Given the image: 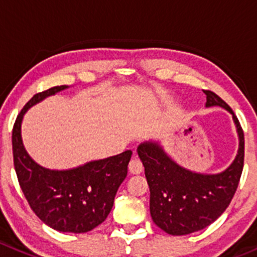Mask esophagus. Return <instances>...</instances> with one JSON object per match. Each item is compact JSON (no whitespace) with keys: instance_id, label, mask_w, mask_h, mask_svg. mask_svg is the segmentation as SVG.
<instances>
[{"instance_id":"obj_1","label":"esophagus","mask_w":257,"mask_h":257,"mask_svg":"<svg viewBox=\"0 0 257 257\" xmlns=\"http://www.w3.org/2000/svg\"><path fill=\"white\" fill-rule=\"evenodd\" d=\"M128 169H129V172H131V174L138 175L143 171V165H142V162L138 160V158L134 157V158H132V161L129 162Z\"/></svg>"}]
</instances>
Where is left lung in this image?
Returning <instances> with one entry per match:
<instances>
[{
	"mask_svg": "<svg viewBox=\"0 0 257 257\" xmlns=\"http://www.w3.org/2000/svg\"><path fill=\"white\" fill-rule=\"evenodd\" d=\"M205 106H220L231 112L238 134L236 158L219 174H199L180 166L158 142L137 148L150 186V212L156 226L172 236L200 231L220 217L231 203L241 179L244 158L243 131L231 107L212 91Z\"/></svg>",
	"mask_w": 257,
	"mask_h": 257,
	"instance_id": "8db88e82",
	"label": "left lung"
}]
</instances>
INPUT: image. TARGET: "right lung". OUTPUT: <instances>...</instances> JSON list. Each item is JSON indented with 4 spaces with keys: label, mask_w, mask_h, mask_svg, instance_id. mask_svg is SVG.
<instances>
[{
    "label": "right lung",
    "mask_w": 257,
    "mask_h": 257,
    "mask_svg": "<svg viewBox=\"0 0 257 257\" xmlns=\"http://www.w3.org/2000/svg\"><path fill=\"white\" fill-rule=\"evenodd\" d=\"M66 88L68 86H56L37 93L23 107L13 129L14 166L29 205L42 222L59 232L85 233L109 215L115 194L126 177L132 151L69 170L38 165L24 147L23 117L31 106Z\"/></svg>",
    "instance_id": "add662e5"
}]
</instances>
